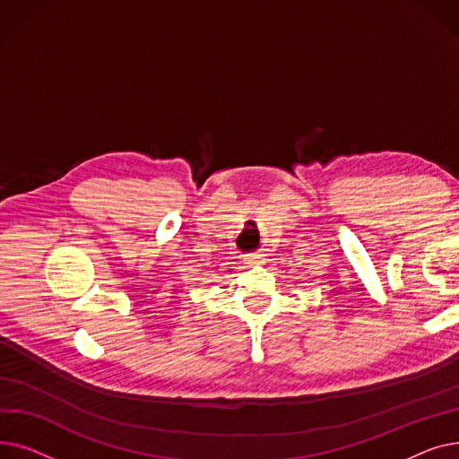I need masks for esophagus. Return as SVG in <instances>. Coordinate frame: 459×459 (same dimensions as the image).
<instances>
[{"label":"esophagus","mask_w":459,"mask_h":459,"mask_svg":"<svg viewBox=\"0 0 459 459\" xmlns=\"http://www.w3.org/2000/svg\"><path fill=\"white\" fill-rule=\"evenodd\" d=\"M246 262L251 264V266H260V264L266 262V255H262V253H251V255L246 256Z\"/></svg>","instance_id":"34e87169"}]
</instances>
